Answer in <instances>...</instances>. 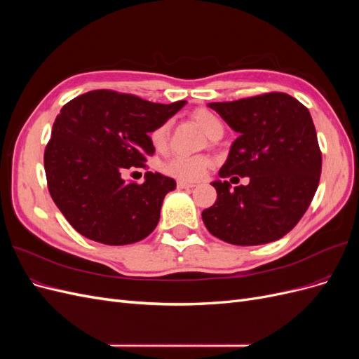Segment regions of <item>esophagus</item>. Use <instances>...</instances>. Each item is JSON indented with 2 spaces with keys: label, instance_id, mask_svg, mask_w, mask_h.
Wrapping results in <instances>:
<instances>
[{
  "label": "esophagus",
  "instance_id": "1",
  "mask_svg": "<svg viewBox=\"0 0 359 359\" xmlns=\"http://www.w3.org/2000/svg\"><path fill=\"white\" fill-rule=\"evenodd\" d=\"M177 187L178 189H193L194 184L193 182H187V181H182V180H178L177 181Z\"/></svg>",
  "mask_w": 359,
  "mask_h": 359
}]
</instances>
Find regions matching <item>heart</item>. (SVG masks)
<instances>
[{
  "instance_id": "1",
  "label": "heart",
  "mask_w": 359,
  "mask_h": 359,
  "mask_svg": "<svg viewBox=\"0 0 359 359\" xmlns=\"http://www.w3.org/2000/svg\"><path fill=\"white\" fill-rule=\"evenodd\" d=\"M191 118L203 128V132L210 137H214L215 135L223 132V124L220 121V118L210 109L198 107L196 111H193ZM169 137H170V121L158 124L153 132L149 133L151 145H153L157 151H163L168 147ZM210 166H211V160L202 154H196V156L173 154L163 163L161 169L163 172L168 173V175L173 178H178L182 181H194V180H199Z\"/></svg>"
}]
</instances>
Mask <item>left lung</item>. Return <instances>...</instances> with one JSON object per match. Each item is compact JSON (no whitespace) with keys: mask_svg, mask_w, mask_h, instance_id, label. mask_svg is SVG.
I'll list each match as a JSON object with an SVG mask.
<instances>
[{"mask_svg":"<svg viewBox=\"0 0 359 359\" xmlns=\"http://www.w3.org/2000/svg\"><path fill=\"white\" fill-rule=\"evenodd\" d=\"M210 107L240 133L219 175L250 182L233 189L212 182L217 201L202 211L206 229L235 245L280 240L306 214L320 180L322 153L309 109L285 93Z\"/></svg>","mask_w":359,"mask_h":359,"instance_id":"8db88e82","label":"left lung"}]
</instances>
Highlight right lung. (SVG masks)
I'll return each instance as SVG.
<instances>
[{
  "mask_svg": "<svg viewBox=\"0 0 359 359\" xmlns=\"http://www.w3.org/2000/svg\"><path fill=\"white\" fill-rule=\"evenodd\" d=\"M184 104L94 90L62 106L43 161L50 196L74 231L97 243L124 245L156 229L163 199L175 181L147 172L145 182H126L121 173L147 168L154 154L148 133Z\"/></svg>",
  "mask_w": 359,
  "mask_h": 359,
  "instance_id": "right-lung-1",
  "label": "right lung"
}]
</instances>
